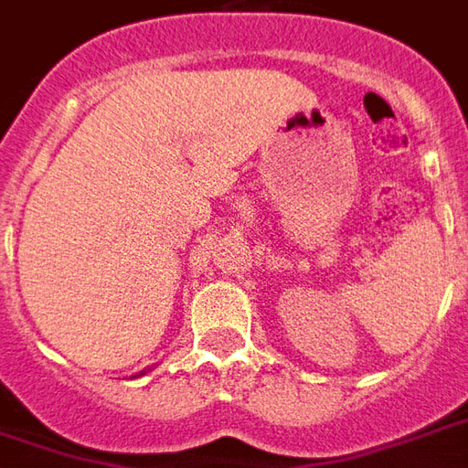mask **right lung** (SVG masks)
<instances>
[{
    "instance_id": "add662e5",
    "label": "right lung",
    "mask_w": 468,
    "mask_h": 468,
    "mask_svg": "<svg viewBox=\"0 0 468 468\" xmlns=\"http://www.w3.org/2000/svg\"><path fill=\"white\" fill-rule=\"evenodd\" d=\"M149 370H152V367H149ZM144 372H146V370H144Z\"/></svg>"
}]
</instances>
